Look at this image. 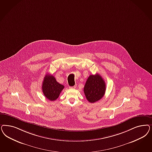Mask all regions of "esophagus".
Masks as SVG:
<instances>
[{
  "label": "esophagus",
  "instance_id": "34e87169",
  "mask_svg": "<svg viewBox=\"0 0 152 152\" xmlns=\"http://www.w3.org/2000/svg\"><path fill=\"white\" fill-rule=\"evenodd\" d=\"M70 88H76V86H74L73 87H69Z\"/></svg>",
  "mask_w": 152,
  "mask_h": 152
}]
</instances>
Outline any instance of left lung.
Segmentation results:
<instances>
[{
  "mask_svg": "<svg viewBox=\"0 0 152 152\" xmlns=\"http://www.w3.org/2000/svg\"><path fill=\"white\" fill-rule=\"evenodd\" d=\"M106 91V84L102 77L96 74L88 77L84 87V93L91 103H94L102 98Z\"/></svg>",
  "mask_w": 152,
  "mask_h": 152,
  "instance_id": "left-lung-1",
  "label": "left lung"
}]
</instances>
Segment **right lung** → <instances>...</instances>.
Instances as JSON below:
<instances>
[{
	"mask_svg": "<svg viewBox=\"0 0 152 152\" xmlns=\"http://www.w3.org/2000/svg\"><path fill=\"white\" fill-rule=\"evenodd\" d=\"M64 88L63 85L59 83L55 78L51 75L45 76L42 85V89L45 97L50 101H55Z\"/></svg>",
	"mask_w": 152,
	"mask_h": 152,
	"instance_id": "add662e5",
	"label": "right lung"
}]
</instances>
